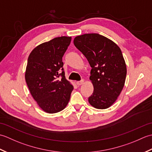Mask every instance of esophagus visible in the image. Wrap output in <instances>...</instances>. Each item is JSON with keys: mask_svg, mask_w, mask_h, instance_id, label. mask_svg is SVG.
<instances>
[{"mask_svg": "<svg viewBox=\"0 0 152 152\" xmlns=\"http://www.w3.org/2000/svg\"><path fill=\"white\" fill-rule=\"evenodd\" d=\"M76 83H77V85H78V86L82 85V84H83V80H81V81H78V82H76Z\"/></svg>", "mask_w": 152, "mask_h": 152, "instance_id": "1", "label": "esophagus"}]
</instances>
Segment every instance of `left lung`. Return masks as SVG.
I'll return each instance as SVG.
<instances>
[{
	"instance_id": "left-lung-1",
	"label": "left lung",
	"mask_w": 152,
	"mask_h": 152,
	"mask_svg": "<svg viewBox=\"0 0 152 152\" xmlns=\"http://www.w3.org/2000/svg\"><path fill=\"white\" fill-rule=\"evenodd\" d=\"M74 44L88 59L91 70L89 79L94 88L88 98L97 109H106L114 104L124 88L127 68L117 44L97 33L76 37Z\"/></svg>"
}]
</instances>
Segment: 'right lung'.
Instances as JSON below:
<instances>
[{
	"label": "right lung",
	"instance_id": "right-lung-1",
	"mask_svg": "<svg viewBox=\"0 0 152 152\" xmlns=\"http://www.w3.org/2000/svg\"><path fill=\"white\" fill-rule=\"evenodd\" d=\"M72 38L61 37L40 44L28 58L25 80L38 106L49 114L66 107L74 89L66 80L62 58Z\"/></svg>",
	"mask_w": 152,
	"mask_h": 152
}]
</instances>
